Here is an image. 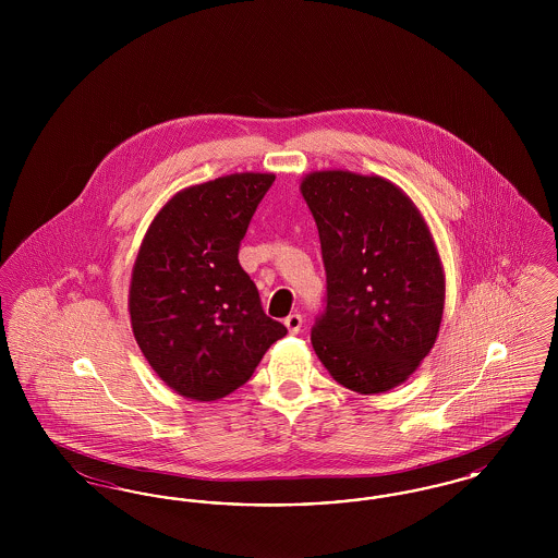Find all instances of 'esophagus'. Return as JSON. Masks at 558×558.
Wrapping results in <instances>:
<instances>
[{
    "instance_id": "obj_1",
    "label": "esophagus",
    "mask_w": 558,
    "mask_h": 558,
    "mask_svg": "<svg viewBox=\"0 0 558 558\" xmlns=\"http://www.w3.org/2000/svg\"><path fill=\"white\" fill-rule=\"evenodd\" d=\"M284 326L289 328L291 335H296L301 330V326H303V316L301 314H291L289 318H284Z\"/></svg>"
}]
</instances>
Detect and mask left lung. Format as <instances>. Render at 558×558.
<instances>
[{
    "instance_id": "8db88e82",
    "label": "left lung",
    "mask_w": 558,
    "mask_h": 558,
    "mask_svg": "<svg viewBox=\"0 0 558 558\" xmlns=\"http://www.w3.org/2000/svg\"><path fill=\"white\" fill-rule=\"evenodd\" d=\"M301 194L318 226L326 305L312 345L355 393H383L421 366L437 341L446 278L428 226L389 180L314 171Z\"/></svg>"
}]
</instances>
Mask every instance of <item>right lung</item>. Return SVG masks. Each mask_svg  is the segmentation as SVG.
Instances as JSON below:
<instances>
[{"label":"right lung","instance_id":"add662e5","mask_svg":"<svg viewBox=\"0 0 558 558\" xmlns=\"http://www.w3.org/2000/svg\"><path fill=\"white\" fill-rule=\"evenodd\" d=\"M274 173H232L178 192L133 264V337L160 380L196 401L244 385L287 326L267 318L240 240Z\"/></svg>","mask_w":558,"mask_h":558}]
</instances>
